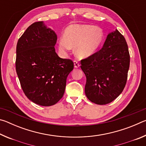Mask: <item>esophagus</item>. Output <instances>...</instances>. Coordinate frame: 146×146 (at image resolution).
Instances as JSON below:
<instances>
[{"label": "esophagus", "mask_w": 146, "mask_h": 146, "mask_svg": "<svg viewBox=\"0 0 146 146\" xmlns=\"http://www.w3.org/2000/svg\"><path fill=\"white\" fill-rule=\"evenodd\" d=\"M74 66H75V68H77L79 67V66H80V64L78 63V61L74 60Z\"/></svg>", "instance_id": "esophagus-1"}]
</instances>
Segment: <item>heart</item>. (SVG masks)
Returning a JSON list of instances; mask_svg holds the SVG:
<instances>
[{"instance_id":"obj_1","label":"heart","mask_w":146,"mask_h":146,"mask_svg":"<svg viewBox=\"0 0 146 146\" xmlns=\"http://www.w3.org/2000/svg\"><path fill=\"white\" fill-rule=\"evenodd\" d=\"M104 34L99 27L88 24H71L66 28L63 40L59 44L62 51L75 47V55L80 58H88L99 49Z\"/></svg>"}]
</instances>
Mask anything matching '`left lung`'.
Here are the masks:
<instances>
[{
  "mask_svg": "<svg viewBox=\"0 0 146 146\" xmlns=\"http://www.w3.org/2000/svg\"><path fill=\"white\" fill-rule=\"evenodd\" d=\"M130 56L126 40L117 29L109 33L102 48L80 61L86 76L85 93L99 105L111 102L126 84Z\"/></svg>",
  "mask_w": 146,
  "mask_h": 146,
  "instance_id": "left-lung-1",
  "label": "left lung"
}]
</instances>
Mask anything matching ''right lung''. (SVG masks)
Wrapping results in <instances>:
<instances>
[{
  "label": "right lung",
  "instance_id": "add662e5",
  "mask_svg": "<svg viewBox=\"0 0 146 146\" xmlns=\"http://www.w3.org/2000/svg\"><path fill=\"white\" fill-rule=\"evenodd\" d=\"M55 31L42 21L27 28L17 44L15 67L21 88L36 104L50 106L62 98L66 79L73 62L61 58L55 52Z\"/></svg>",
  "mask_w": 146,
  "mask_h": 146
}]
</instances>
